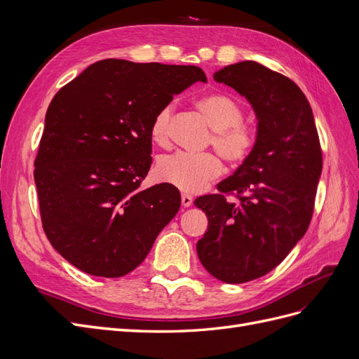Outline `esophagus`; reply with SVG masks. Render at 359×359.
<instances>
[{
	"instance_id": "1",
	"label": "esophagus",
	"mask_w": 359,
	"mask_h": 359,
	"mask_svg": "<svg viewBox=\"0 0 359 359\" xmlns=\"http://www.w3.org/2000/svg\"><path fill=\"white\" fill-rule=\"evenodd\" d=\"M181 203H182V206H186V208H187V206H190L193 203V198L190 196V194H182Z\"/></svg>"
}]
</instances>
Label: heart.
<instances>
[{"mask_svg":"<svg viewBox=\"0 0 359 359\" xmlns=\"http://www.w3.org/2000/svg\"><path fill=\"white\" fill-rule=\"evenodd\" d=\"M196 107L205 115L214 130L212 147L227 163L243 161L256 144V128L244 123V109L240 102L226 94H210L196 102ZM173 107L168 104L156 114L151 123V139L165 145L169 139V124ZM157 175L161 181L186 193H198L222 173V163L217 156L191 154L178 151L163 156L157 163Z\"/></svg>","mask_w":359,"mask_h":359,"instance_id":"heart-1","label":"heart"}]
</instances>
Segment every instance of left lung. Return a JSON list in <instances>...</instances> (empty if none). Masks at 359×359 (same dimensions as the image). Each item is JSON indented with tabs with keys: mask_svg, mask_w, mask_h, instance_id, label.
I'll return each instance as SVG.
<instances>
[{
	"mask_svg": "<svg viewBox=\"0 0 359 359\" xmlns=\"http://www.w3.org/2000/svg\"><path fill=\"white\" fill-rule=\"evenodd\" d=\"M248 100L257 118L256 144L220 193L194 205L208 217L198 241L202 265L224 283L268 274L307 232L322 173V149L307 97L286 76L255 61L214 73ZM236 192L238 203L225 196Z\"/></svg>",
	"mask_w": 359,
	"mask_h": 359,
	"instance_id": "left-lung-1",
	"label": "left lung"
}]
</instances>
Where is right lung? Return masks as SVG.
<instances>
[{
	"instance_id": "obj_1",
	"label": "right lung",
	"mask_w": 359,
	"mask_h": 359,
	"mask_svg": "<svg viewBox=\"0 0 359 359\" xmlns=\"http://www.w3.org/2000/svg\"><path fill=\"white\" fill-rule=\"evenodd\" d=\"M198 81L206 76L196 66L111 58L53 97L34 181L43 229L73 266L106 278L132 273L177 215V187H139L153 163L156 114Z\"/></svg>"
}]
</instances>
